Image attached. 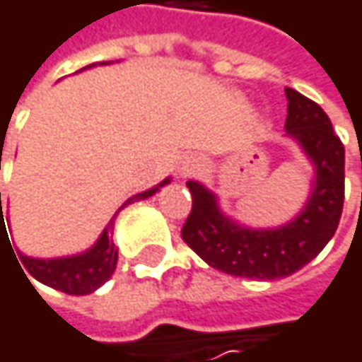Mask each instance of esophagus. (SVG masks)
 Returning <instances> with one entry per match:
<instances>
[{
    "instance_id": "obj_1",
    "label": "esophagus",
    "mask_w": 362,
    "mask_h": 362,
    "mask_svg": "<svg viewBox=\"0 0 362 362\" xmlns=\"http://www.w3.org/2000/svg\"><path fill=\"white\" fill-rule=\"evenodd\" d=\"M201 168V161L197 157H184V161L180 163V178H186V176H192L197 170Z\"/></svg>"
}]
</instances>
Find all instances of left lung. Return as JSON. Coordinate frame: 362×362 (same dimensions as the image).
<instances>
[{
	"label": "left lung",
	"instance_id": "obj_1",
	"mask_svg": "<svg viewBox=\"0 0 362 362\" xmlns=\"http://www.w3.org/2000/svg\"><path fill=\"white\" fill-rule=\"evenodd\" d=\"M285 136L315 168L302 211L274 228L245 226L220 209L218 194L188 180L192 209L182 228L184 243L211 268L233 276L274 281L304 268L323 252L339 224L344 207V144L327 112L300 92L285 88Z\"/></svg>",
	"mask_w": 362,
	"mask_h": 362
}]
</instances>
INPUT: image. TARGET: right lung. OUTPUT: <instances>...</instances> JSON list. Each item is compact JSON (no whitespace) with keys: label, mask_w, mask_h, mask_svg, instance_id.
Wrapping results in <instances>:
<instances>
[{"label":"right lung","mask_w":362,"mask_h":362,"mask_svg":"<svg viewBox=\"0 0 362 362\" xmlns=\"http://www.w3.org/2000/svg\"><path fill=\"white\" fill-rule=\"evenodd\" d=\"M100 64H110V62H100ZM92 66H96V64H90L86 69H92ZM170 182H172V178H165L163 182H159L157 186H153V188H148L144 192H138V194L129 197L125 203H129L134 199H148L155 192H159L161 186H165ZM1 216H4V211H1ZM109 226L103 230V235L98 237V241L90 250H86V252L75 253V255H64V257H33V255H25V253L18 252V257L25 264V268L29 270V274L33 279H37L39 283L47 285V287H54V289H58L62 293H69V296H86V293H92V291H96L100 285H105L109 281L110 276H112V272H115V268H117V247L110 241ZM0 233H4V218H1Z\"/></svg>","instance_id":"right-lung-1"}]
</instances>
